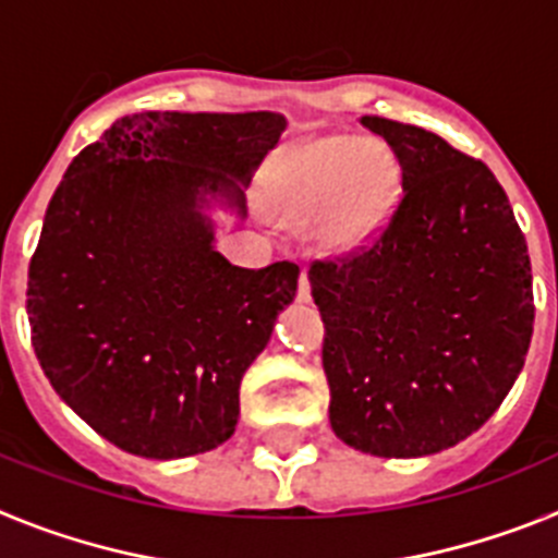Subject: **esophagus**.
<instances>
[{
  "label": "esophagus",
  "instance_id": "esophagus-1",
  "mask_svg": "<svg viewBox=\"0 0 558 558\" xmlns=\"http://www.w3.org/2000/svg\"><path fill=\"white\" fill-rule=\"evenodd\" d=\"M295 299H299V302H310V299H313V284H310V276L304 274V270H302V276H299V290H295Z\"/></svg>",
  "mask_w": 558,
  "mask_h": 558
}]
</instances>
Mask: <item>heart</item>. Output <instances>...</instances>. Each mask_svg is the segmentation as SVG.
Wrapping results in <instances>:
<instances>
[{
	"label": "heart",
	"instance_id": "obj_1",
	"mask_svg": "<svg viewBox=\"0 0 558 558\" xmlns=\"http://www.w3.org/2000/svg\"><path fill=\"white\" fill-rule=\"evenodd\" d=\"M279 201L293 223L324 220L335 245H357L379 229L397 198V170L386 153L329 136L299 147L279 167Z\"/></svg>",
	"mask_w": 558,
	"mask_h": 558
}]
</instances>
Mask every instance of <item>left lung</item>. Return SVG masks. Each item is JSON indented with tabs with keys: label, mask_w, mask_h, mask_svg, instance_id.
Returning <instances> with one entry per match:
<instances>
[{
	"label": "left lung",
	"mask_w": 558,
	"mask_h": 558,
	"mask_svg": "<svg viewBox=\"0 0 558 558\" xmlns=\"http://www.w3.org/2000/svg\"><path fill=\"white\" fill-rule=\"evenodd\" d=\"M360 125L391 147L402 195L366 245L310 265L329 425L368 456H433L472 436L525 363L529 245L481 159L418 125Z\"/></svg>",
	"instance_id": "left-lung-1"
}]
</instances>
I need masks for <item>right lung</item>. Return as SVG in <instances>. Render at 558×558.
Returning <instances> with one entry per match:
<instances>
[{
    "label": "right lung",
    "instance_id": "add662e5",
    "mask_svg": "<svg viewBox=\"0 0 558 558\" xmlns=\"http://www.w3.org/2000/svg\"><path fill=\"white\" fill-rule=\"evenodd\" d=\"M282 113L142 111L77 153L27 274L33 349L92 430L142 458L231 438L240 379L295 295L299 265L236 268L215 251L204 192L243 211Z\"/></svg>",
    "mask_w": 558,
    "mask_h": 558
}]
</instances>
